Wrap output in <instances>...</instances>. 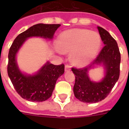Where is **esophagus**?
<instances>
[{"mask_svg": "<svg viewBox=\"0 0 129 129\" xmlns=\"http://www.w3.org/2000/svg\"><path fill=\"white\" fill-rule=\"evenodd\" d=\"M70 68H71V66L70 65L68 64H66L65 66V71L66 72H68V71L70 70Z\"/></svg>", "mask_w": 129, "mask_h": 129, "instance_id": "34e87169", "label": "esophagus"}]
</instances>
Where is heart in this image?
<instances>
[{
	"mask_svg": "<svg viewBox=\"0 0 129 129\" xmlns=\"http://www.w3.org/2000/svg\"><path fill=\"white\" fill-rule=\"evenodd\" d=\"M101 39L96 31L73 29L63 31L59 37L58 45L63 52L72 51L74 64L82 66L90 62L98 53Z\"/></svg>",
	"mask_w": 129,
	"mask_h": 129,
	"instance_id": "1",
	"label": "heart"
}]
</instances>
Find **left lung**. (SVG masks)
Instances as JSON below:
<instances>
[{"mask_svg": "<svg viewBox=\"0 0 129 129\" xmlns=\"http://www.w3.org/2000/svg\"><path fill=\"white\" fill-rule=\"evenodd\" d=\"M100 37L104 44L93 62L82 68H72L75 74L74 93L77 99L86 103H96L104 100L112 90L120 76V53L116 40L104 29L98 27ZM102 62L106 75L100 83L90 80L87 72L94 64Z\"/></svg>", "mask_w": 129, "mask_h": 129, "instance_id": "left-lung-1", "label": "left lung"}]
</instances>
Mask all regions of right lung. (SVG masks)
Here are the masks:
<instances>
[{
	"label": "right lung",
	"instance_id": "1",
	"mask_svg": "<svg viewBox=\"0 0 129 129\" xmlns=\"http://www.w3.org/2000/svg\"><path fill=\"white\" fill-rule=\"evenodd\" d=\"M59 24H37L19 34L11 45L9 52L7 72L17 92L25 100L43 102L52 95L57 80L64 73V64L58 66L47 62L37 74L27 76L18 68L16 53L25 41L31 37H43L52 39Z\"/></svg>",
	"mask_w": 129,
	"mask_h": 129
}]
</instances>
